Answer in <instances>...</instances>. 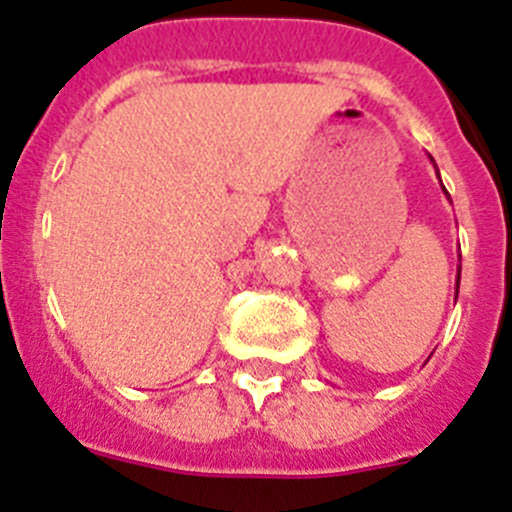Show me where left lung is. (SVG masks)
Masks as SVG:
<instances>
[{
  "label": "left lung",
  "mask_w": 512,
  "mask_h": 512,
  "mask_svg": "<svg viewBox=\"0 0 512 512\" xmlns=\"http://www.w3.org/2000/svg\"><path fill=\"white\" fill-rule=\"evenodd\" d=\"M431 159V157H429ZM431 162H434V159H431ZM434 167H437V164H434ZM437 175H439V170H437ZM439 182H442V180H439ZM442 190H444V195H447V198H449V192H447V187H444L442 185ZM459 271H462V269H457V294H459Z\"/></svg>",
  "instance_id": "8db88e82"
}]
</instances>
